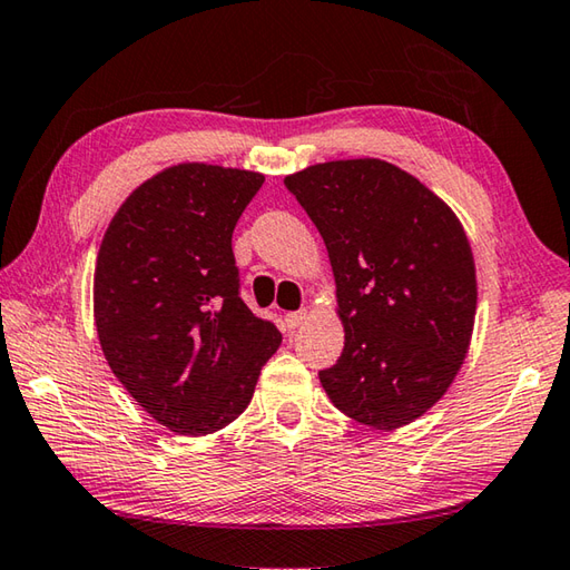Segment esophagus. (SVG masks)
<instances>
[{
  "label": "esophagus",
  "mask_w": 570,
  "mask_h": 570,
  "mask_svg": "<svg viewBox=\"0 0 570 570\" xmlns=\"http://www.w3.org/2000/svg\"><path fill=\"white\" fill-rule=\"evenodd\" d=\"M305 320H307V309H297V313L285 315V325L287 330H297L299 325H305Z\"/></svg>",
  "instance_id": "34e87169"
}]
</instances>
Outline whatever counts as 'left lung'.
Returning a JSON list of instances; mask_svg holds the SVG:
<instances>
[{
	"mask_svg": "<svg viewBox=\"0 0 570 570\" xmlns=\"http://www.w3.org/2000/svg\"><path fill=\"white\" fill-rule=\"evenodd\" d=\"M285 186L313 218L335 273L345 350L320 382L372 429H400L442 400L466 360L476 265L456 213L380 158L307 166Z\"/></svg>",
	"mask_w": 570,
	"mask_h": 570,
	"instance_id": "1",
	"label": "left lung"
}]
</instances>
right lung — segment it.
I'll use <instances>...</instances> for the list:
<instances>
[{
	"label": "right lung",
	"mask_w": 570,
	"mask_h": 570,
	"mask_svg": "<svg viewBox=\"0 0 570 570\" xmlns=\"http://www.w3.org/2000/svg\"><path fill=\"white\" fill-rule=\"evenodd\" d=\"M265 176L176 164L116 210L94 271V322L106 362L158 424L216 434L250 404L281 347L273 322L238 295L233 228Z\"/></svg>",
	"instance_id": "right-lung-1"
}]
</instances>
